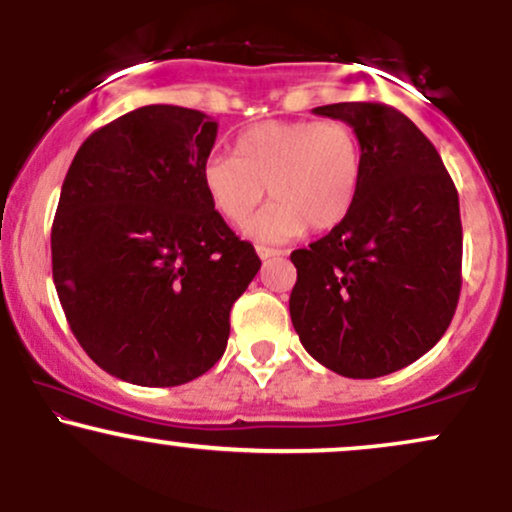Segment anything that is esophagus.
<instances>
[{
  "label": "esophagus",
  "mask_w": 512,
  "mask_h": 512,
  "mask_svg": "<svg viewBox=\"0 0 512 512\" xmlns=\"http://www.w3.org/2000/svg\"><path fill=\"white\" fill-rule=\"evenodd\" d=\"M257 255H260V260H272V257H281L284 252L276 248H267V245H257Z\"/></svg>",
  "instance_id": "obj_1"
}]
</instances>
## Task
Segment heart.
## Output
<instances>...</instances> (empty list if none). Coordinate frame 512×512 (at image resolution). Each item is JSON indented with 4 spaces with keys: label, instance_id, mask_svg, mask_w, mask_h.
Listing matches in <instances>:
<instances>
[{
    "label": "heart",
    "instance_id": "heart-1",
    "mask_svg": "<svg viewBox=\"0 0 512 512\" xmlns=\"http://www.w3.org/2000/svg\"><path fill=\"white\" fill-rule=\"evenodd\" d=\"M363 180V149L339 120H267L238 134L233 156H209L202 185L211 207L231 226L255 214L264 192L274 199L250 233L289 240L330 231L354 209Z\"/></svg>",
    "mask_w": 512,
    "mask_h": 512
}]
</instances>
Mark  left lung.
<instances>
[{"mask_svg": "<svg viewBox=\"0 0 512 512\" xmlns=\"http://www.w3.org/2000/svg\"><path fill=\"white\" fill-rule=\"evenodd\" d=\"M313 113L354 127L363 180L349 216L291 252V322L325 368L380 378L433 349L455 315L460 199L436 146L392 105L334 103Z\"/></svg>", "mask_w": 512, "mask_h": 512, "instance_id": "1", "label": "left lung"}]
</instances>
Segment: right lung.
Instances as JSON below:
<instances>
[{"mask_svg":"<svg viewBox=\"0 0 512 512\" xmlns=\"http://www.w3.org/2000/svg\"><path fill=\"white\" fill-rule=\"evenodd\" d=\"M216 129L199 110L144 105L96 129L64 178L50 236L57 296L76 342L125 383L207 373L260 272L204 192Z\"/></svg>","mask_w":512,"mask_h":512,"instance_id":"1","label":"right lung"}]
</instances>
